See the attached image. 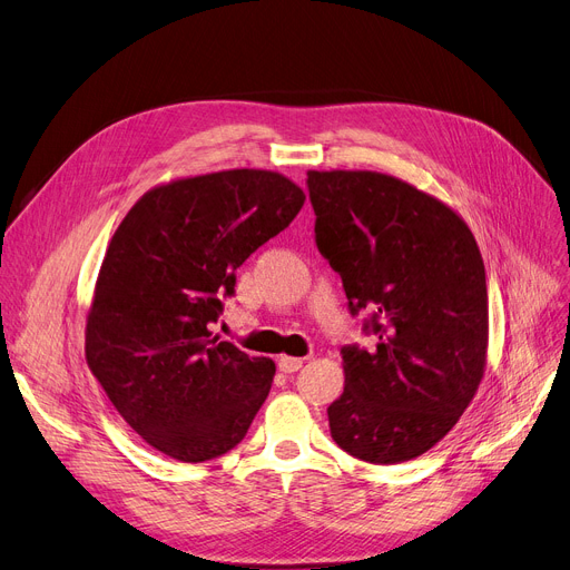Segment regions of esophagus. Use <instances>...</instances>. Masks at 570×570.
<instances>
[{"mask_svg":"<svg viewBox=\"0 0 570 570\" xmlns=\"http://www.w3.org/2000/svg\"><path fill=\"white\" fill-rule=\"evenodd\" d=\"M303 357H293V355H282L279 357V370L284 372V374H293V372H297L303 367Z\"/></svg>","mask_w":570,"mask_h":570,"instance_id":"esophagus-1","label":"esophagus"}]
</instances>
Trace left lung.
Wrapping results in <instances>:
<instances>
[{
    "label": "left lung",
    "instance_id": "1",
    "mask_svg": "<svg viewBox=\"0 0 570 570\" xmlns=\"http://www.w3.org/2000/svg\"><path fill=\"white\" fill-rule=\"evenodd\" d=\"M316 245L351 314L370 309L376 348H342L335 443L372 464L428 453L455 428L488 365L481 249L451 205L376 170H309Z\"/></svg>",
    "mask_w": 570,
    "mask_h": 570
}]
</instances>
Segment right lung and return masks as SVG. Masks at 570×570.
<instances>
[{"instance_id":"1","label":"right lung","mask_w":570,"mask_h":570,"mask_svg":"<svg viewBox=\"0 0 570 570\" xmlns=\"http://www.w3.org/2000/svg\"><path fill=\"white\" fill-rule=\"evenodd\" d=\"M275 170L233 168L145 191L110 237L85 325L87 365L155 451L205 462L245 439L275 379L213 335L235 269L305 205Z\"/></svg>"}]
</instances>
